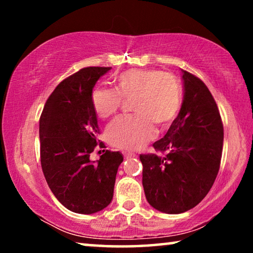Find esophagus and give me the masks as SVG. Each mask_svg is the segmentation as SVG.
I'll list each match as a JSON object with an SVG mask.
<instances>
[{"instance_id":"obj_1","label":"esophagus","mask_w":253,"mask_h":253,"mask_svg":"<svg viewBox=\"0 0 253 253\" xmlns=\"http://www.w3.org/2000/svg\"><path fill=\"white\" fill-rule=\"evenodd\" d=\"M135 156L136 155L134 153H125V154H124V157H125V158H130V157H135Z\"/></svg>"}]
</instances>
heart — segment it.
<instances>
[{"label": "heart", "mask_w": 253, "mask_h": 253, "mask_svg": "<svg viewBox=\"0 0 253 253\" xmlns=\"http://www.w3.org/2000/svg\"><path fill=\"white\" fill-rule=\"evenodd\" d=\"M124 100H132L134 117H121L107 128L114 147L137 151L155 136V126L165 128L174 122L182 106V85L176 77L155 69L128 70L116 78V90L96 88L91 105L98 117L106 119L121 109Z\"/></svg>", "instance_id": "obj_1"}]
</instances>
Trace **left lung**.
Here are the masks:
<instances>
[{
	"instance_id": "obj_1",
	"label": "left lung",
	"mask_w": 253,
	"mask_h": 253,
	"mask_svg": "<svg viewBox=\"0 0 253 253\" xmlns=\"http://www.w3.org/2000/svg\"><path fill=\"white\" fill-rule=\"evenodd\" d=\"M181 110L156 152L142 154L143 186L147 202L158 211L178 214L196 207L211 190L219 173L223 124L212 93L198 77L182 70Z\"/></svg>"
}]
</instances>
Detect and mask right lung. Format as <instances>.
<instances>
[{"mask_svg": "<svg viewBox=\"0 0 253 253\" xmlns=\"http://www.w3.org/2000/svg\"><path fill=\"white\" fill-rule=\"evenodd\" d=\"M110 67H87L62 80L49 96L40 117V158L55 198L72 212L92 214L113 200L119 152L106 151L97 163L90 154L99 134L91 105L92 88Z\"/></svg>", "mask_w": 253, "mask_h": 253, "instance_id": "obj_1", "label": "right lung"}]
</instances>
